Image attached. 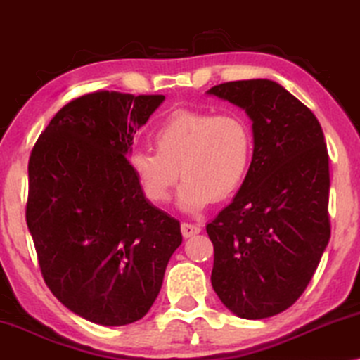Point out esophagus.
Segmentation results:
<instances>
[{
    "mask_svg": "<svg viewBox=\"0 0 360 360\" xmlns=\"http://www.w3.org/2000/svg\"><path fill=\"white\" fill-rule=\"evenodd\" d=\"M201 228L198 224H191V223H181V234L184 238H191V236L198 234Z\"/></svg>",
    "mask_w": 360,
    "mask_h": 360,
    "instance_id": "esophagus-1",
    "label": "esophagus"
}]
</instances>
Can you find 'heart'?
Wrapping results in <instances>:
<instances>
[{"instance_id": "heart-1", "label": "heart", "mask_w": 360, "mask_h": 360, "mask_svg": "<svg viewBox=\"0 0 360 360\" xmlns=\"http://www.w3.org/2000/svg\"><path fill=\"white\" fill-rule=\"evenodd\" d=\"M154 150L131 157V169L146 198L165 205L184 179L176 205L185 213H200L211 201L236 193L252 162V132L236 115L181 110L157 127Z\"/></svg>"}]
</instances>
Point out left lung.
<instances>
[{
  "label": "left lung",
  "instance_id": "left-lung-1",
  "mask_svg": "<svg viewBox=\"0 0 360 360\" xmlns=\"http://www.w3.org/2000/svg\"><path fill=\"white\" fill-rule=\"evenodd\" d=\"M252 121L254 152L238 195L206 226L211 285L229 311L274 316L308 287L329 243V157L316 116L267 78L206 91Z\"/></svg>",
  "mask_w": 360,
  "mask_h": 360
}]
</instances>
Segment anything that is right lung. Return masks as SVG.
Returning <instances> with one entry per match:
<instances>
[{
    "mask_svg": "<svg viewBox=\"0 0 360 360\" xmlns=\"http://www.w3.org/2000/svg\"><path fill=\"white\" fill-rule=\"evenodd\" d=\"M164 95L95 91L62 108L29 157L26 221L58 302L101 326L149 311L180 223L146 198L127 157Z\"/></svg>",
    "mask_w": 360,
    "mask_h": 360,
    "instance_id": "add662e5",
    "label": "right lung"
}]
</instances>
